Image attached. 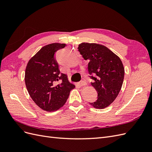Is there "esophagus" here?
Segmentation results:
<instances>
[{
  "mask_svg": "<svg viewBox=\"0 0 152 152\" xmlns=\"http://www.w3.org/2000/svg\"><path fill=\"white\" fill-rule=\"evenodd\" d=\"M79 85H80V86H84L87 85V82H86L85 80H82L81 82H79Z\"/></svg>",
  "mask_w": 152,
  "mask_h": 152,
  "instance_id": "esophagus-1",
  "label": "esophagus"
}]
</instances>
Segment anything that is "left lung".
I'll use <instances>...</instances> for the list:
<instances>
[{
	"mask_svg": "<svg viewBox=\"0 0 152 152\" xmlns=\"http://www.w3.org/2000/svg\"><path fill=\"white\" fill-rule=\"evenodd\" d=\"M79 51L89 60L88 72L91 85L98 93L97 100L89 103L96 108L103 109L115 99L124 78V68L121 59L107 47L97 44L82 43Z\"/></svg>",
	"mask_w": 152,
	"mask_h": 152,
	"instance_id": "left-lung-1",
	"label": "left lung"
}]
</instances>
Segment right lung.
I'll return each instance as SVG.
<instances>
[{
	"instance_id": "obj_1",
	"label": "right lung",
	"mask_w": 152,
	"mask_h": 152,
	"mask_svg": "<svg viewBox=\"0 0 152 152\" xmlns=\"http://www.w3.org/2000/svg\"><path fill=\"white\" fill-rule=\"evenodd\" d=\"M65 46L59 43L45 45L27 64L25 76L27 91L35 104L45 111H56L62 107L75 88L66 75L60 73L55 55Z\"/></svg>"
}]
</instances>
